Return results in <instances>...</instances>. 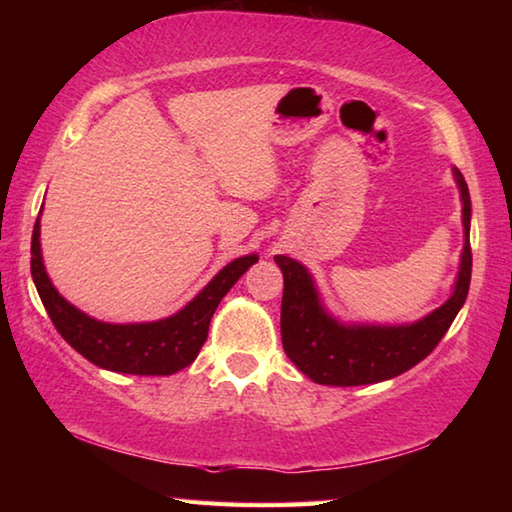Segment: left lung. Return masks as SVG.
Listing matches in <instances>:
<instances>
[{
    "instance_id": "left-lung-1",
    "label": "left lung",
    "mask_w": 512,
    "mask_h": 512,
    "mask_svg": "<svg viewBox=\"0 0 512 512\" xmlns=\"http://www.w3.org/2000/svg\"><path fill=\"white\" fill-rule=\"evenodd\" d=\"M463 198L465 248L456 289L443 307L427 318L402 327H345L325 314L307 268L296 259L277 255L282 268V348L287 357L316 384L363 386L402 375L415 363L429 357L454 323L470 291L472 248H470V192L463 173L454 169Z\"/></svg>"
}]
</instances>
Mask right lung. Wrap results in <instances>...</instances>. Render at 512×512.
Returning a JSON list of instances; mask_svg holds the SVG:
<instances>
[{"mask_svg": "<svg viewBox=\"0 0 512 512\" xmlns=\"http://www.w3.org/2000/svg\"><path fill=\"white\" fill-rule=\"evenodd\" d=\"M255 262L257 255L230 262L176 316L158 323L110 325L69 305L49 282L40 255V219L33 225L31 237V275L58 334L94 366L126 375H173L189 366L203 348L221 298Z\"/></svg>", "mask_w": 512, "mask_h": 512, "instance_id": "1", "label": "right lung"}]
</instances>
